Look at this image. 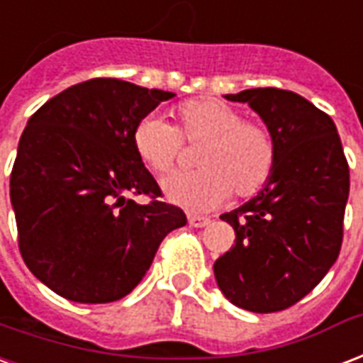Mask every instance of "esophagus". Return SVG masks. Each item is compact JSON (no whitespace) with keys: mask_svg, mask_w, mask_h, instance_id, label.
Instances as JSON below:
<instances>
[{"mask_svg":"<svg viewBox=\"0 0 363 363\" xmlns=\"http://www.w3.org/2000/svg\"><path fill=\"white\" fill-rule=\"evenodd\" d=\"M189 223L192 227H208L211 219L209 217H202V216H196V213H189Z\"/></svg>","mask_w":363,"mask_h":363,"instance_id":"1","label":"esophagus"}]
</instances>
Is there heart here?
Returning <instances> with one entry per match:
<instances>
[{"instance_id":"1","label":"heart","mask_w":363,"mask_h":363,"mask_svg":"<svg viewBox=\"0 0 363 363\" xmlns=\"http://www.w3.org/2000/svg\"><path fill=\"white\" fill-rule=\"evenodd\" d=\"M174 125L147 115L136 123L133 144L154 173H169L182 154V142L200 146L198 171L169 174L163 190L171 202L196 211L216 208L229 192L246 200L273 177L277 140L259 121L244 119L240 109L221 99H186L173 109Z\"/></svg>"}]
</instances>
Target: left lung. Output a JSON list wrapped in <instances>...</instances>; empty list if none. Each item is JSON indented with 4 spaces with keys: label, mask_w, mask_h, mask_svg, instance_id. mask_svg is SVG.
<instances>
[{
    "label": "left lung",
    "mask_w": 363,
    "mask_h": 363,
    "mask_svg": "<svg viewBox=\"0 0 363 363\" xmlns=\"http://www.w3.org/2000/svg\"><path fill=\"white\" fill-rule=\"evenodd\" d=\"M225 98L264 119L277 140V165L262 192L221 216L236 238L213 273L233 304L273 313L313 291L339 257L348 161L331 117L302 96L252 88Z\"/></svg>",
    "instance_id": "8db88e82"
}]
</instances>
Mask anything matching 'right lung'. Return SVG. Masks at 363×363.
Returning <instances> with one entry per match:
<instances>
[{
	"mask_svg": "<svg viewBox=\"0 0 363 363\" xmlns=\"http://www.w3.org/2000/svg\"><path fill=\"white\" fill-rule=\"evenodd\" d=\"M173 92L90 79L48 99L28 119L13 171L18 250L55 294L80 304L125 298L161 240L186 225L133 144L136 123ZM152 202L136 204L130 195Z\"/></svg>",
	"mask_w": 363,
	"mask_h": 363,
	"instance_id": "1",
	"label": "right lung"
}]
</instances>
